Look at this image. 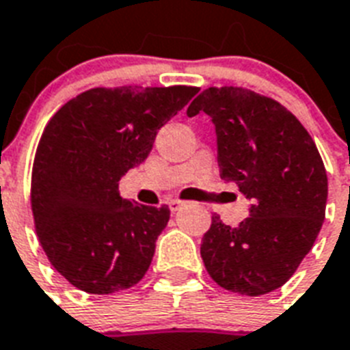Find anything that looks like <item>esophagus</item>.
<instances>
[{
    "label": "esophagus",
    "instance_id": "obj_1",
    "mask_svg": "<svg viewBox=\"0 0 350 350\" xmlns=\"http://www.w3.org/2000/svg\"><path fill=\"white\" fill-rule=\"evenodd\" d=\"M183 206H184V202H180V200H177V198H173V200H170V202H167V208H170V211H172V213L178 211V209L183 208Z\"/></svg>",
    "mask_w": 350,
    "mask_h": 350
}]
</instances>
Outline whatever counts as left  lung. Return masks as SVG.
<instances>
[{"mask_svg": "<svg viewBox=\"0 0 350 350\" xmlns=\"http://www.w3.org/2000/svg\"><path fill=\"white\" fill-rule=\"evenodd\" d=\"M217 133L220 177L251 200L250 217H213L200 256L220 287L247 296L278 289L311 251L325 220L327 173L301 122L280 103L237 86L208 88L188 108Z\"/></svg>", "mask_w": 350, "mask_h": 350, "instance_id": "left-lung-1", "label": "left lung"}]
</instances>
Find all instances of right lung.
Instances as JSON below:
<instances>
[{
	"label": "right lung",
	"instance_id": "1",
	"mask_svg": "<svg viewBox=\"0 0 350 350\" xmlns=\"http://www.w3.org/2000/svg\"><path fill=\"white\" fill-rule=\"evenodd\" d=\"M198 88H94L55 113L32 170V213L39 242L77 289L110 295L141 280L167 206L119 195V180L146 161L159 130Z\"/></svg>",
	"mask_w": 350,
	"mask_h": 350
}]
</instances>
